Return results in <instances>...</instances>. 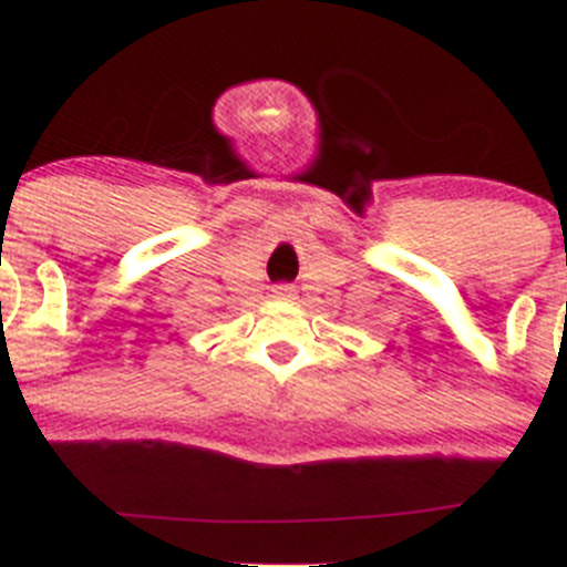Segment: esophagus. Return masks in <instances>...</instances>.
<instances>
[{
  "instance_id": "esophagus-1",
  "label": "esophagus",
  "mask_w": 567,
  "mask_h": 567,
  "mask_svg": "<svg viewBox=\"0 0 567 567\" xmlns=\"http://www.w3.org/2000/svg\"><path fill=\"white\" fill-rule=\"evenodd\" d=\"M293 285H274V299H293Z\"/></svg>"
}]
</instances>
